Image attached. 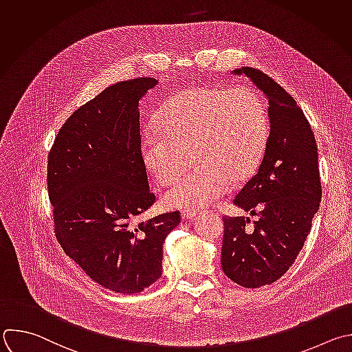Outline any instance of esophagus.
Instances as JSON below:
<instances>
[{
	"label": "esophagus",
	"instance_id": "esophagus-1",
	"mask_svg": "<svg viewBox=\"0 0 352 352\" xmlns=\"http://www.w3.org/2000/svg\"><path fill=\"white\" fill-rule=\"evenodd\" d=\"M196 214H197V210L189 208V210H184L181 215H182V219H192Z\"/></svg>",
	"mask_w": 352,
	"mask_h": 352
}]
</instances>
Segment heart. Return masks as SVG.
Instances as JSON below:
<instances>
[{
    "instance_id": "1",
    "label": "heart",
    "mask_w": 352,
    "mask_h": 352,
    "mask_svg": "<svg viewBox=\"0 0 352 352\" xmlns=\"http://www.w3.org/2000/svg\"><path fill=\"white\" fill-rule=\"evenodd\" d=\"M157 127L141 145L146 168L160 185L181 177L164 195L170 207H201L226 195L233 179L257 167L268 137L267 110L248 87H196L163 107Z\"/></svg>"
}]
</instances>
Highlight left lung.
Here are the masks:
<instances>
[{"label": "left lung", "instance_id": "left-lung-1", "mask_svg": "<svg viewBox=\"0 0 352 352\" xmlns=\"http://www.w3.org/2000/svg\"><path fill=\"white\" fill-rule=\"evenodd\" d=\"M270 103V135L257 173L233 204L258 215L223 217L221 267L235 283L271 285L292 267L311 230L322 199L318 146L301 107L265 73L242 67Z\"/></svg>", "mask_w": 352, "mask_h": 352}]
</instances>
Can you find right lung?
I'll use <instances>...</instances> for the list:
<instances>
[{
	"instance_id": "obj_1",
	"label": "right lung",
	"mask_w": 352,
	"mask_h": 352,
	"mask_svg": "<svg viewBox=\"0 0 352 352\" xmlns=\"http://www.w3.org/2000/svg\"><path fill=\"white\" fill-rule=\"evenodd\" d=\"M152 77L116 82L78 107L48 155L55 236L100 286L140 293L162 276L163 243L181 212L135 221L155 203L141 152L140 100Z\"/></svg>"
}]
</instances>
